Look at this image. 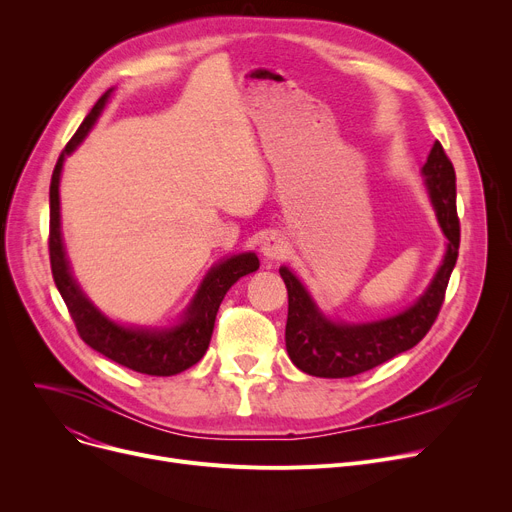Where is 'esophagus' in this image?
I'll return each instance as SVG.
<instances>
[{
  "label": "esophagus",
  "instance_id": "obj_1",
  "mask_svg": "<svg viewBox=\"0 0 512 512\" xmlns=\"http://www.w3.org/2000/svg\"><path fill=\"white\" fill-rule=\"evenodd\" d=\"M261 253H263V257L267 261H278V259H282L288 253V240L282 234L272 232L270 236L263 238Z\"/></svg>",
  "mask_w": 512,
  "mask_h": 512
}]
</instances>
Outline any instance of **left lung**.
<instances>
[{
  "label": "left lung",
  "instance_id": "8db88e82",
  "mask_svg": "<svg viewBox=\"0 0 512 512\" xmlns=\"http://www.w3.org/2000/svg\"><path fill=\"white\" fill-rule=\"evenodd\" d=\"M429 201L446 236V253L421 297L392 317L363 324L334 321L319 311L305 284L288 267L280 276L288 290L286 351L290 361L315 378H353L413 348L436 321L444 292L459 257L461 226L456 215V176L452 161L436 141L421 168Z\"/></svg>",
  "mask_w": 512,
  "mask_h": 512
}]
</instances>
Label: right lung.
I'll return each mask as SVG.
<instances>
[{"mask_svg": "<svg viewBox=\"0 0 512 512\" xmlns=\"http://www.w3.org/2000/svg\"><path fill=\"white\" fill-rule=\"evenodd\" d=\"M114 89H107L93 105L89 116L74 132V137L62 151L49 186V261L51 274L62 299L74 319V326L93 351L112 359L132 371L147 375H176L199 363L207 351L215 315L226 297V292L242 276L259 270L255 253H238L215 263L205 274L191 305L186 307L180 321L172 328H145L122 326L103 315L78 286L72 276L70 261L66 257L62 222H60V178L64 159L85 141Z\"/></svg>", "mask_w": 512, "mask_h": 512, "instance_id": "add662e5", "label": "right lung"}]
</instances>
